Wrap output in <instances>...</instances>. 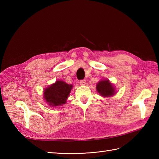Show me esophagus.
<instances>
[{
	"mask_svg": "<svg viewBox=\"0 0 159 159\" xmlns=\"http://www.w3.org/2000/svg\"><path fill=\"white\" fill-rule=\"evenodd\" d=\"M80 85H82V86L85 85H86V80H80Z\"/></svg>",
	"mask_w": 159,
	"mask_h": 159,
	"instance_id": "1",
	"label": "esophagus"
}]
</instances>
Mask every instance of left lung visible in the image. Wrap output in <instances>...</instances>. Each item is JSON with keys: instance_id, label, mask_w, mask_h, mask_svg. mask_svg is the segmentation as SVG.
Instances as JSON below:
<instances>
[{"instance_id": "8db88e82", "label": "left lung", "mask_w": 159, "mask_h": 159, "mask_svg": "<svg viewBox=\"0 0 159 159\" xmlns=\"http://www.w3.org/2000/svg\"><path fill=\"white\" fill-rule=\"evenodd\" d=\"M96 91L104 98L113 96L116 93V87L109 79H102L97 83Z\"/></svg>"}]
</instances>
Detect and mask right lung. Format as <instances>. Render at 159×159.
Masks as SVG:
<instances>
[{
  "label": "right lung",
  "mask_w": 159,
  "mask_h": 159,
  "mask_svg": "<svg viewBox=\"0 0 159 159\" xmlns=\"http://www.w3.org/2000/svg\"><path fill=\"white\" fill-rule=\"evenodd\" d=\"M73 85L63 80H56L43 90V97L50 107H59L66 104Z\"/></svg>",
  "instance_id": "right-lung-1"
}]
</instances>
